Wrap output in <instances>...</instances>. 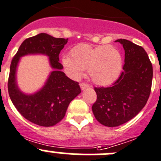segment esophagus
<instances>
[{
	"instance_id": "34e87169",
	"label": "esophagus",
	"mask_w": 161,
	"mask_h": 161,
	"mask_svg": "<svg viewBox=\"0 0 161 161\" xmlns=\"http://www.w3.org/2000/svg\"><path fill=\"white\" fill-rule=\"evenodd\" d=\"M80 87L82 90H85L86 88H88V87H90V85L87 83H85V82H82V83H80Z\"/></svg>"
}]
</instances>
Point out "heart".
Listing matches in <instances>:
<instances>
[{
	"mask_svg": "<svg viewBox=\"0 0 161 161\" xmlns=\"http://www.w3.org/2000/svg\"><path fill=\"white\" fill-rule=\"evenodd\" d=\"M70 55L63 57L62 64L71 77L79 79L87 69L91 80L99 86L114 82L122 69L121 53L108 45L92 47L80 43L71 49Z\"/></svg>",
	"mask_w": 161,
	"mask_h": 161,
	"instance_id": "1",
	"label": "heart"
}]
</instances>
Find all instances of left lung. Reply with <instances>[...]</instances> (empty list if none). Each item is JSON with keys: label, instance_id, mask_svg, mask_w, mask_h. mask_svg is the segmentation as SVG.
Returning a JSON list of instances; mask_svg holds the SVG:
<instances>
[{"label": "left lung", "instance_id": "obj_1", "mask_svg": "<svg viewBox=\"0 0 161 161\" xmlns=\"http://www.w3.org/2000/svg\"><path fill=\"white\" fill-rule=\"evenodd\" d=\"M125 50L123 71L110 87H95L97 98L92 107L103 125L116 127L130 121L145 107L151 92L153 66L147 53L129 40L119 39Z\"/></svg>", "mask_w": 161, "mask_h": 161}]
</instances>
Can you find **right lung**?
Listing matches in <instances>:
<instances>
[{
  "instance_id": "right-lung-1",
  "label": "right lung",
  "mask_w": 161,
  "mask_h": 161,
  "mask_svg": "<svg viewBox=\"0 0 161 161\" xmlns=\"http://www.w3.org/2000/svg\"><path fill=\"white\" fill-rule=\"evenodd\" d=\"M67 43L68 39L40 33L24 40L11 61L8 82L11 102L25 119L38 125L50 127L58 124L65 115L70 102L81 92L79 82L61 71L63 65L59 62V53ZM36 53L49 56L54 71L41 90L27 95L17 87L16 69L21 56Z\"/></svg>"
}]
</instances>
